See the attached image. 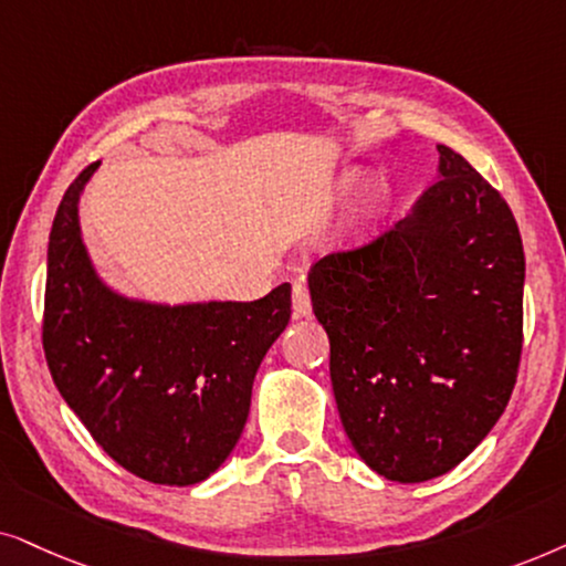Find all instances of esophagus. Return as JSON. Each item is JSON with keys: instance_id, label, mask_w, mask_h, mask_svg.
<instances>
[{"instance_id": "obj_1", "label": "esophagus", "mask_w": 566, "mask_h": 566, "mask_svg": "<svg viewBox=\"0 0 566 566\" xmlns=\"http://www.w3.org/2000/svg\"><path fill=\"white\" fill-rule=\"evenodd\" d=\"M292 311L300 318H305V315L313 313V305H311V290H307V284L300 279V282L292 284Z\"/></svg>"}]
</instances>
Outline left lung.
<instances>
[{
    "instance_id": "left-lung-1",
    "label": "left lung",
    "mask_w": 566,
    "mask_h": 566,
    "mask_svg": "<svg viewBox=\"0 0 566 566\" xmlns=\"http://www.w3.org/2000/svg\"><path fill=\"white\" fill-rule=\"evenodd\" d=\"M413 212L307 274L354 450L419 484L455 469L502 417L523 352L525 253L489 180L440 145Z\"/></svg>"
}]
</instances>
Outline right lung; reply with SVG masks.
Listing matches in <instances>:
<instances>
[{"label":"right lung","mask_w":566,"mask_h":566,"mask_svg":"<svg viewBox=\"0 0 566 566\" xmlns=\"http://www.w3.org/2000/svg\"><path fill=\"white\" fill-rule=\"evenodd\" d=\"M97 165L74 178L51 224V378L118 465L153 484H199L243 434L255 373L290 323V284L253 303L170 307L116 295L80 235V193Z\"/></svg>","instance_id":"obj_1"}]
</instances>
